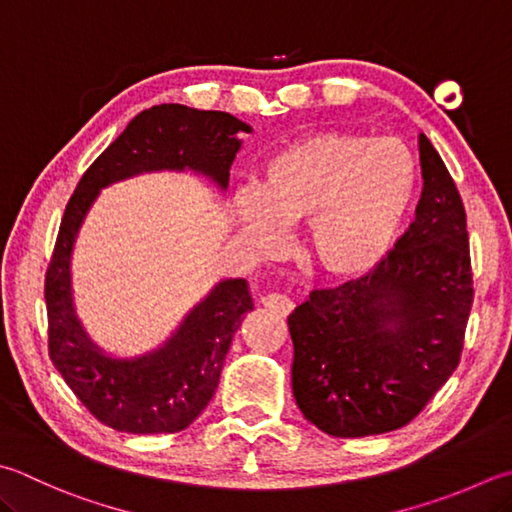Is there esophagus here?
Returning a JSON list of instances; mask_svg holds the SVG:
<instances>
[{
	"label": "esophagus",
	"instance_id": "1",
	"mask_svg": "<svg viewBox=\"0 0 512 512\" xmlns=\"http://www.w3.org/2000/svg\"><path fill=\"white\" fill-rule=\"evenodd\" d=\"M260 303H263L269 312H274L278 316H287L294 310V303L289 301L285 294H276V292L265 294L263 298H260Z\"/></svg>",
	"mask_w": 512,
	"mask_h": 512
}]
</instances>
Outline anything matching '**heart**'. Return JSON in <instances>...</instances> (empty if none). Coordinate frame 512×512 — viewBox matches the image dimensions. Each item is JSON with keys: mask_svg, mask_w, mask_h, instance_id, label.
<instances>
[{"mask_svg": "<svg viewBox=\"0 0 512 512\" xmlns=\"http://www.w3.org/2000/svg\"><path fill=\"white\" fill-rule=\"evenodd\" d=\"M417 160L399 138L316 133L287 144L243 191L249 240L272 252L283 227L307 223V258L330 278H359L392 252L417 194Z\"/></svg>", "mask_w": 512, "mask_h": 512, "instance_id": "1", "label": "heart"}]
</instances>
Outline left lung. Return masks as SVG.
I'll list each match as a JSON object with an SVG mask.
<instances>
[{"label": "left lung", "mask_w": 512, "mask_h": 512, "mask_svg": "<svg viewBox=\"0 0 512 512\" xmlns=\"http://www.w3.org/2000/svg\"><path fill=\"white\" fill-rule=\"evenodd\" d=\"M419 156L417 216L383 263L287 316L296 406L325 435L403 428L461 361L475 298L466 209L423 133Z\"/></svg>", "instance_id": "1"}]
</instances>
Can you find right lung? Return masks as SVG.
<instances>
[{"mask_svg":"<svg viewBox=\"0 0 512 512\" xmlns=\"http://www.w3.org/2000/svg\"><path fill=\"white\" fill-rule=\"evenodd\" d=\"M238 131H252L223 111L160 104L142 111L84 171L64 209L44 276L48 356L82 406L104 426L133 435L185 430L214 397L231 336L254 310L247 281L229 278L191 312L158 352L133 361L95 350L75 321L69 263L77 229L109 182L156 169H196L227 187L240 149Z\"/></svg>","mask_w":512,"mask_h":512,"instance_id":"add662e5","label":"right lung"}]
</instances>
